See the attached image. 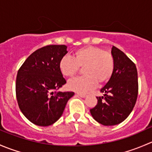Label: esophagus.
Listing matches in <instances>:
<instances>
[{
  "mask_svg": "<svg viewBox=\"0 0 152 152\" xmlns=\"http://www.w3.org/2000/svg\"><path fill=\"white\" fill-rule=\"evenodd\" d=\"M77 95H78V96H80V97H82V98H85L86 96H87V95H86L85 93H77Z\"/></svg>",
  "mask_w": 152,
  "mask_h": 152,
  "instance_id": "1",
  "label": "esophagus"
}]
</instances>
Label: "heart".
Segmentation results:
<instances>
[{"instance_id": "heart-1", "label": "heart", "mask_w": 152, "mask_h": 152, "mask_svg": "<svg viewBox=\"0 0 152 152\" xmlns=\"http://www.w3.org/2000/svg\"><path fill=\"white\" fill-rule=\"evenodd\" d=\"M59 69L66 77H73L83 67L85 75L69 81L71 90L85 93L94 88L97 83L107 82L113 74L115 66L114 57L110 51L101 48L85 46L75 50L73 57L65 55L59 61Z\"/></svg>"}]
</instances>
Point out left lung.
Here are the masks:
<instances>
[{
    "instance_id": "obj_1",
    "label": "left lung",
    "mask_w": 152,
    "mask_h": 152,
    "mask_svg": "<svg viewBox=\"0 0 152 152\" xmlns=\"http://www.w3.org/2000/svg\"><path fill=\"white\" fill-rule=\"evenodd\" d=\"M111 53L115 66L110 80L96 97L98 104L90 111L93 118L104 126L123 122L135 105L138 94L137 71L135 64L118 48L113 46Z\"/></svg>"
}]
</instances>
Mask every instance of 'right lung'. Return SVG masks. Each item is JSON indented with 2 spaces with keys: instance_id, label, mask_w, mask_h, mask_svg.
<instances>
[{
  "instance_id": "add662e5",
  "label": "right lung",
  "mask_w": 152,
  "mask_h": 152,
  "mask_svg": "<svg viewBox=\"0 0 152 152\" xmlns=\"http://www.w3.org/2000/svg\"><path fill=\"white\" fill-rule=\"evenodd\" d=\"M67 53L65 45L37 49L26 59L16 78V97L26 118L35 125L48 126L63 113L73 92H56L66 83L59 61Z\"/></svg>"
}]
</instances>
